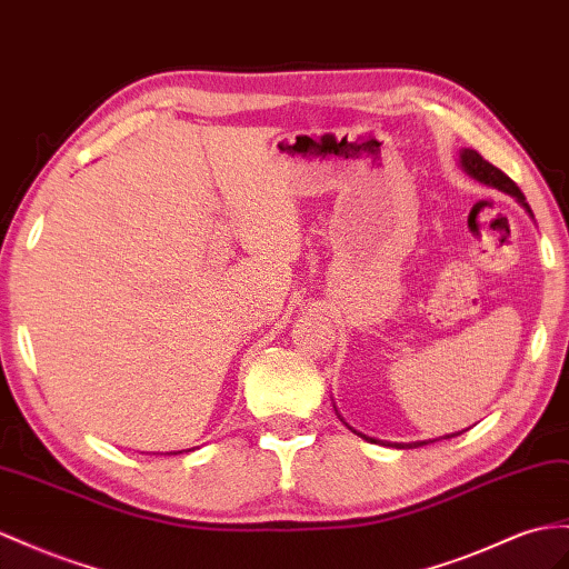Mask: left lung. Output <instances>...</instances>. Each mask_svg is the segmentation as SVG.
I'll return each mask as SVG.
<instances>
[{
	"label": "left lung",
	"mask_w": 569,
	"mask_h": 569,
	"mask_svg": "<svg viewBox=\"0 0 569 569\" xmlns=\"http://www.w3.org/2000/svg\"><path fill=\"white\" fill-rule=\"evenodd\" d=\"M461 166H463V170L471 174V178H476V180H480V182H486V184H490V187H498V189H502V192H509L512 197H517L523 207L529 209V203L523 201V194H521V189L517 187V182L512 180V178H507V174L500 170V168H495L492 163H488V160L480 156V153H476V151H471V149H463L461 151ZM531 211V209H529ZM449 437H457V435H447V437H442V440H449ZM368 440V437H366ZM370 442H375V440H370ZM423 445H428V442H416V445H397V447H423Z\"/></svg>",
	"instance_id": "1"
}]
</instances>
